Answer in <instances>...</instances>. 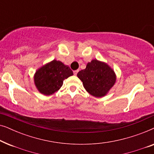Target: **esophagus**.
I'll return each mask as SVG.
<instances>
[{"label":"esophagus","mask_w":154,"mask_h":154,"mask_svg":"<svg viewBox=\"0 0 154 154\" xmlns=\"http://www.w3.org/2000/svg\"><path fill=\"white\" fill-rule=\"evenodd\" d=\"M79 70H75V71H73V73H74V75H76L78 72H79Z\"/></svg>","instance_id":"34e87169"}]
</instances>
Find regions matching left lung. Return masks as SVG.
I'll use <instances>...</instances> for the list:
<instances>
[{"label": "left lung", "mask_w": 154, "mask_h": 154, "mask_svg": "<svg viewBox=\"0 0 154 154\" xmlns=\"http://www.w3.org/2000/svg\"><path fill=\"white\" fill-rule=\"evenodd\" d=\"M77 76L83 82L85 89L96 97L106 95L116 80L113 69L106 63L97 60L88 63L85 69L78 73Z\"/></svg>", "instance_id": "left-lung-1"}]
</instances>
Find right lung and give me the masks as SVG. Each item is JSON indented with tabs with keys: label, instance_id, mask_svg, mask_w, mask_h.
Wrapping results in <instances>:
<instances>
[{
	"label": "right lung",
	"instance_id": "obj_1",
	"mask_svg": "<svg viewBox=\"0 0 154 154\" xmlns=\"http://www.w3.org/2000/svg\"><path fill=\"white\" fill-rule=\"evenodd\" d=\"M72 75L73 71L68 66L54 60L38 69L34 75V83L41 93L50 95L62 87L64 79Z\"/></svg>",
	"mask_w": 154,
	"mask_h": 154
}]
</instances>
